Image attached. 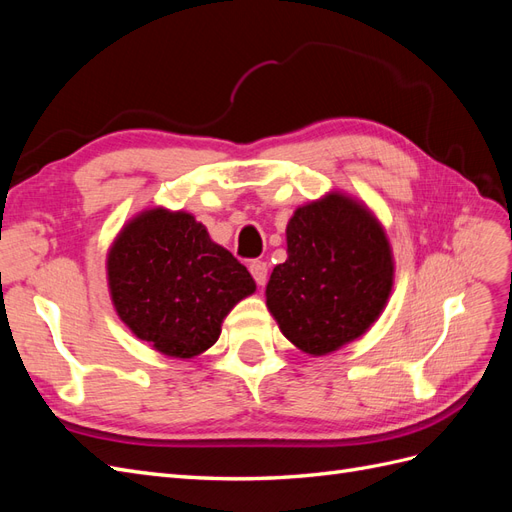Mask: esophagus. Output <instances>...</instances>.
<instances>
[{
    "mask_svg": "<svg viewBox=\"0 0 512 512\" xmlns=\"http://www.w3.org/2000/svg\"><path fill=\"white\" fill-rule=\"evenodd\" d=\"M250 273L256 280L258 286H265L267 280H269V265L265 260H252L250 262Z\"/></svg>",
    "mask_w": 512,
    "mask_h": 512,
    "instance_id": "esophagus-1",
    "label": "esophagus"
}]
</instances>
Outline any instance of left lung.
<instances>
[{"instance_id":"8db88e82","label":"left lung","mask_w":512,"mask_h":512,"mask_svg":"<svg viewBox=\"0 0 512 512\" xmlns=\"http://www.w3.org/2000/svg\"><path fill=\"white\" fill-rule=\"evenodd\" d=\"M286 241L288 260L267 284L282 333L316 356L361 337L393 288L391 247L374 215L344 194H329L294 211Z\"/></svg>"}]
</instances>
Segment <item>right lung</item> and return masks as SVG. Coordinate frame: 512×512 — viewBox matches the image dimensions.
Here are the masks:
<instances>
[{
  "mask_svg": "<svg viewBox=\"0 0 512 512\" xmlns=\"http://www.w3.org/2000/svg\"><path fill=\"white\" fill-rule=\"evenodd\" d=\"M106 269L119 318L175 359L211 348L232 305L256 290L250 271L183 211L151 209L134 218Z\"/></svg>",
  "mask_w": 512,
  "mask_h": 512,
  "instance_id": "obj_1",
  "label": "right lung"
}]
</instances>
